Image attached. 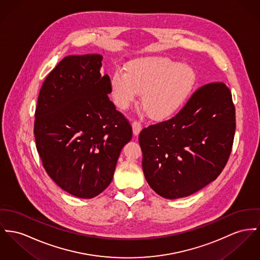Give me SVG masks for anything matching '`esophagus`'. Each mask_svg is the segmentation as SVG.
Here are the masks:
<instances>
[{"mask_svg": "<svg viewBox=\"0 0 260 260\" xmlns=\"http://www.w3.org/2000/svg\"><path fill=\"white\" fill-rule=\"evenodd\" d=\"M132 128H133L134 136H138L141 130H142V124L139 121H134L132 124Z\"/></svg>", "mask_w": 260, "mask_h": 260, "instance_id": "obj_1", "label": "esophagus"}]
</instances>
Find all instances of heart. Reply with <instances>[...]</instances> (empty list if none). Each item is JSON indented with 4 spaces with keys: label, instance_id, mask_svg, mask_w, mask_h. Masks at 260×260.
Listing matches in <instances>:
<instances>
[{
    "label": "heart",
    "instance_id": "1",
    "mask_svg": "<svg viewBox=\"0 0 260 260\" xmlns=\"http://www.w3.org/2000/svg\"><path fill=\"white\" fill-rule=\"evenodd\" d=\"M126 73L115 71L110 76L113 103L127 109L142 94V105L156 120L176 115L190 99L197 75L186 64H180L162 56L135 59L126 65Z\"/></svg>",
    "mask_w": 260,
    "mask_h": 260
}]
</instances>
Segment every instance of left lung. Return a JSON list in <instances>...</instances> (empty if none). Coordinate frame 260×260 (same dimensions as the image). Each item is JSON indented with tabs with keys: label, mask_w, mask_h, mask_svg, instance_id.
I'll return each mask as SVG.
<instances>
[{
	"label": "left lung",
	"mask_w": 260,
	"mask_h": 260,
	"mask_svg": "<svg viewBox=\"0 0 260 260\" xmlns=\"http://www.w3.org/2000/svg\"><path fill=\"white\" fill-rule=\"evenodd\" d=\"M235 131L236 109L229 87L211 83L198 88L172 119L141 131L147 182L167 199L202 189L225 168Z\"/></svg>",
	"instance_id": "1"
}]
</instances>
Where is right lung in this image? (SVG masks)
Returning a JSON list of instances; mask_svg holds the SVG:
<instances>
[{
    "mask_svg": "<svg viewBox=\"0 0 260 260\" xmlns=\"http://www.w3.org/2000/svg\"><path fill=\"white\" fill-rule=\"evenodd\" d=\"M100 54L65 57L45 79L35 110L36 149L63 190L90 199L110 184L132 127L109 101Z\"/></svg>",
    "mask_w": 260,
    "mask_h": 260,
    "instance_id": "obj_1",
    "label": "right lung"
}]
</instances>
